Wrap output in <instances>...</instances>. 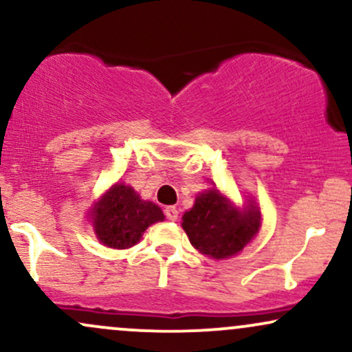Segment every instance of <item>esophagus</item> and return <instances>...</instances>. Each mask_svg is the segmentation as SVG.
<instances>
[{"label":"esophagus","instance_id":"esophagus-1","mask_svg":"<svg viewBox=\"0 0 352 352\" xmlns=\"http://www.w3.org/2000/svg\"><path fill=\"white\" fill-rule=\"evenodd\" d=\"M165 218H167L168 221H177V218H179V210L175 207H167L165 208Z\"/></svg>","mask_w":352,"mask_h":352}]
</instances>
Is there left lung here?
I'll return each instance as SVG.
<instances>
[{
  "instance_id": "left-lung-1",
  "label": "left lung",
  "mask_w": 352,
  "mask_h": 352,
  "mask_svg": "<svg viewBox=\"0 0 352 352\" xmlns=\"http://www.w3.org/2000/svg\"><path fill=\"white\" fill-rule=\"evenodd\" d=\"M182 220L190 243L217 260L240 253L260 228L256 208L238 212L217 188L200 193Z\"/></svg>"
}]
</instances>
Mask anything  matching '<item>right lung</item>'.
<instances>
[{
    "label": "right lung",
    "instance_id": "right-lung-1",
    "mask_svg": "<svg viewBox=\"0 0 352 352\" xmlns=\"http://www.w3.org/2000/svg\"><path fill=\"white\" fill-rule=\"evenodd\" d=\"M96 235L109 248H131L152 223L164 220L162 210L140 200L134 188L117 184L94 208Z\"/></svg>",
    "mask_w": 352,
    "mask_h": 352
}]
</instances>
